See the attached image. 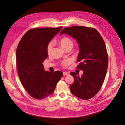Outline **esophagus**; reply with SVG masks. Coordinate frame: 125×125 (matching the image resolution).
I'll return each instance as SVG.
<instances>
[{"mask_svg":"<svg viewBox=\"0 0 125 125\" xmlns=\"http://www.w3.org/2000/svg\"><path fill=\"white\" fill-rule=\"evenodd\" d=\"M69 74V73H67V72H63V75L65 76V75H68Z\"/></svg>","mask_w":125,"mask_h":125,"instance_id":"obj_1","label":"esophagus"}]
</instances>
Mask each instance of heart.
<instances>
[{"label":"heart","mask_w":125,"mask_h":125,"mask_svg":"<svg viewBox=\"0 0 125 125\" xmlns=\"http://www.w3.org/2000/svg\"><path fill=\"white\" fill-rule=\"evenodd\" d=\"M59 44L64 50H67V48H72L73 46V42L69 37H63L59 41ZM53 47V43L52 42L49 43L47 46V52L48 55H50L52 51ZM71 61L70 59L64 60L62 62L61 65L63 67H67L71 63Z\"/></svg>","instance_id":"b5f03b06"}]
</instances>
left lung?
I'll return each instance as SVG.
<instances>
[{
    "mask_svg": "<svg viewBox=\"0 0 125 125\" xmlns=\"http://www.w3.org/2000/svg\"><path fill=\"white\" fill-rule=\"evenodd\" d=\"M63 33L78 43L77 68L83 71L81 77L74 72L70 73L74 80L70 86L71 92L82 100L91 99L101 88L106 74L108 58L104 41L95 29L86 26L66 28L60 35Z\"/></svg>",
    "mask_w": 125,
    "mask_h": 125,
    "instance_id": "8db88e82",
    "label": "left lung"
}]
</instances>
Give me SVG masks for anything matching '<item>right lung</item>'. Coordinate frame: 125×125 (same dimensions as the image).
Segmentation results:
<instances>
[{"label":"right lung","instance_id":"1","mask_svg":"<svg viewBox=\"0 0 125 125\" xmlns=\"http://www.w3.org/2000/svg\"><path fill=\"white\" fill-rule=\"evenodd\" d=\"M62 28L31 29L24 34L18 45V75L22 85L34 99L41 100L52 94L62 77V71H45L42 64L48 56V44Z\"/></svg>","mask_w":125,"mask_h":125}]
</instances>
